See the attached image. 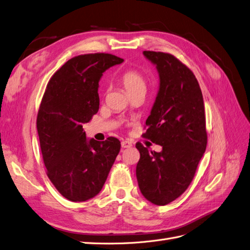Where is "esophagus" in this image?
I'll return each mask as SVG.
<instances>
[{
  "instance_id": "34e87169",
  "label": "esophagus",
  "mask_w": 250,
  "mask_h": 250,
  "mask_svg": "<svg viewBox=\"0 0 250 250\" xmlns=\"http://www.w3.org/2000/svg\"><path fill=\"white\" fill-rule=\"evenodd\" d=\"M132 146V142L131 141H127V140H124L121 142V147L123 148H129Z\"/></svg>"
}]
</instances>
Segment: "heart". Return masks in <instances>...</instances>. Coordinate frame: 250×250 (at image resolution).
Returning a JSON list of instances; mask_svg holds the SVG:
<instances>
[{
  "instance_id": "b5f03b06",
  "label": "heart",
  "mask_w": 250,
  "mask_h": 250,
  "mask_svg": "<svg viewBox=\"0 0 250 250\" xmlns=\"http://www.w3.org/2000/svg\"><path fill=\"white\" fill-rule=\"evenodd\" d=\"M119 82L124 85L126 93L130 96L144 92L146 93V82L145 76L142 75L137 70H126L119 76Z\"/></svg>"
}]
</instances>
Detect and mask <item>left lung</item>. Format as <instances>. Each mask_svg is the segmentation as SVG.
Returning a JSON list of instances; mask_svg holds the SVG:
<instances>
[{"mask_svg": "<svg viewBox=\"0 0 250 250\" xmlns=\"http://www.w3.org/2000/svg\"><path fill=\"white\" fill-rule=\"evenodd\" d=\"M159 74V90L146 121L145 137L162 146L157 153L136 144V177L141 194L167 205L187 190L208 145L204 102L191 71L174 55L144 51Z\"/></svg>", "mask_w": 250, "mask_h": 250, "instance_id": "1", "label": "left lung"}]
</instances>
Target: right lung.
Masks as SVG:
<instances>
[{
  "instance_id": "1",
  "label": "right lung",
  "mask_w": 250,
  "mask_h": 250,
  "mask_svg": "<svg viewBox=\"0 0 250 250\" xmlns=\"http://www.w3.org/2000/svg\"><path fill=\"white\" fill-rule=\"evenodd\" d=\"M123 59L109 53L78 55L50 78L37 118L47 176L61 195L83 202L102 190L120 141L85 138L83 125L99 109V80Z\"/></svg>"
}]
</instances>
